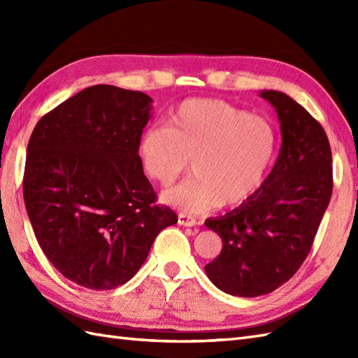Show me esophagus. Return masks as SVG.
<instances>
[{
	"mask_svg": "<svg viewBox=\"0 0 358 358\" xmlns=\"http://www.w3.org/2000/svg\"><path fill=\"white\" fill-rule=\"evenodd\" d=\"M178 223H180L181 226H187V227H191V226H195V224H196L195 218L191 217V215L185 214V212H180V214H178Z\"/></svg>",
	"mask_w": 358,
	"mask_h": 358,
	"instance_id": "1",
	"label": "esophagus"
}]
</instances>
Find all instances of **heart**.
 <instances>
[{
	"instance_id": "1",
	"label": "heart",
	"mask_w": 358,
	"mask_h": 358,
	"mask_svg": "<svg viewBox=\"0 0 358 358\" xmlns=\"http://www.w3.org/2000/svg\"><path fill=\"white\" fill-rule=\"evenodd\" d=\"M277 150L269 120L214 98L181 103L164 127H148L140 136L144 175L169 186L192 162L194 177L169 189L162 200L189 214L248 201L266 178Z\"/></svg>"
}]
</instances>
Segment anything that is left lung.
<instances>
[{
  "label": "left lung",
  "mask_w": 358,
  "mask_h": 358,
  "mask_svg": "<svg viewBox=\"0 0 358 358\" xmlns=\"http://www.w3.org/2000/svg\"><path fill=\"white\" fill-rule=\"evenodd\" d=\"M277 110L281 149L248 201L206 224L223 241L204 266L209 280L235 296L275 291L306 260L332 195V154L322 124L278 90L260 94Z\"/></svg>",
  "instance_id": "1"
}]
</instances>
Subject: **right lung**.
Masks as SVG:
<instances>
[{"instance_id": "add662e5", "label": "right lung", "mask_w": 358, "mask_h": 358, "mask_svg": "<svg viewBox=\"0 0 358 358\" xmlns=\"http://www.w3.org/2000/svg\"><path fill=\"white\" fill-rule=\"evenodd\" d=\"M152 98L98 85L38 121L22 178L26 210L48 260L83 287L131 280L177 214L157 204L138 141Z\"/></svg>"}]
</instances>
